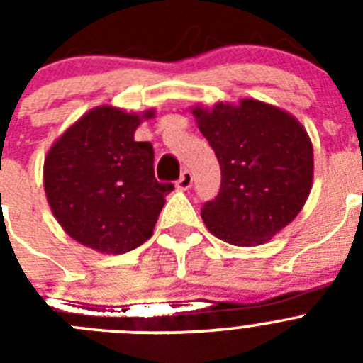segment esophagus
I'll use <instances>...</instances> for the list:
<instances>
[{
	"label": "esophagus",
	"instance_id": "obj_1",
	"mask_svg": "<svg viewBox=\"0 0 363 363\" xmlns=\"http://www.w3.org/2000/svg\"><path fill=\"white\" fill-rule=\"evenodd\" d=\"M191 185H192V174H191V171H187V169H185V171L182 172V176H179L176 187L182 189V191H187Z\"/></svg>",
	"mask_w": 363,
	"mask_h": 363
}]
</instances>
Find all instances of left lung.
Listing matches in <instances>:
<instances>
[{
  "label": "left lung",
  "instance_id": "8db88e82",
  "mask_svg": "<svg viewBox=\"0 0 363 363\" xmlns=\"http://www.w3.org/2000/svg\"><path fill=\"white\" fill-rule=\"evenodd\" d=\"M191 111L221 169L220 192L201 209L205 227L230 245L269 242L309 198V134L293 114L252 98Z\"/></svg>",
  "mask_w": 363,
  "mask_h": 363
}]
</instances>
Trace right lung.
<instances>
[{"label": "right lung", "mask_w": 363, "mask_h": 363, "mask_svg": "<svg viewBox=\"0 0 363 363\" xmlns=\"http://www.w3.org/2000/svg\"><path fill=\"white\" fill-rule=\"evenodd\" d=\"M154 108L112 105L85 112L45 156L43 187L54 218L82 245L123 255L152 236L171 184L154 178V150L134 133Z\"/></svg>", "instance_id": "obj_1"}]
</instances>
